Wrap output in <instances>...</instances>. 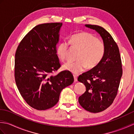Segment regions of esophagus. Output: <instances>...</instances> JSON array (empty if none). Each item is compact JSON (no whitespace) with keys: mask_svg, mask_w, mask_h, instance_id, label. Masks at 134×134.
I'll list each match as a JSON object with an SVG mask.
<instances>
[{"mask_svg":"<svg viewBox=\"0 0 134 134\" xmlns=\"http://www.w3.org/2000/svg\"><path fill=\"white\" fill-rule=\"evenodd\" d=\"M74 81L76 82L77 81V76L76 75H74Z\"/></svg>","mask_w":134,"mask_h":134,"instance_id":"obj_1","label":"esophagus"}]
</instances>
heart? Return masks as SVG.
I'll list each match as a JSON object with an SVG mask.
<instances>
[{
  "label": "heart",
  "mask_w": 134,
  "mask_h": 134,
  "mask_svg": "<svg viewBox=\"0 0 134 134\" xmlns=\"http://www.w3.org/2000/svg\"><path fill=\"white\" fill-rule=\"evenodd\" d=\"M71 46L80 49L75 62H68L63 65V69L74 74L83 71L87 67L93 69L96 67L104 58L105 45L104 41L92 33L82 32L72 35L69 40ZM69 43L62 41L58 45L56 53L60 59L64 60L67 58Z\"/></svg>",
  "instance_id": "heart-1"
}]
</instances>
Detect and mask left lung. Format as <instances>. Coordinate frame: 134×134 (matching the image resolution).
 <instances>
[{"label":"left lung","instance_id":"1","mask_svg":"<svg viewBox=\"0 0 134 134\" xmlns=\"http://www.w3.org/2000/svg\"><path fill=\"white\" fill-rule=\"evenodd\" d=\"M85 26L100 35L105 52L96 67L78 76V81L86 86V92L79 97L78 101L85 110L98 113L110 106L118 94L123 74L121 60L117 44L106 30L97 25Z\"/></svg>","mask_w":134,"mask_h":134}]
</instances>
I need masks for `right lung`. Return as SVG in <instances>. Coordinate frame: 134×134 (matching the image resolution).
Instances as JSON below:
<instances>
[{
    "instance_id": "right-lung-1",
    "label": "right lung",
    "mask_w": 134,
    "mask_h": 134,
    "mask_svg": "<svg viewBox=\"0 0 134 134\" xmlns=\"http://www.w3.org/2000/svg\"><path fill=\"white\" fill-rule=\"evenodd\" d=\"M62 23H47L33 27L20 42L15 55L16 86L26 103L46 110L58 103L62 90L74 82L69 71L53 75L60 63L56 54Z\"/></svg>"
}]
</instances>
